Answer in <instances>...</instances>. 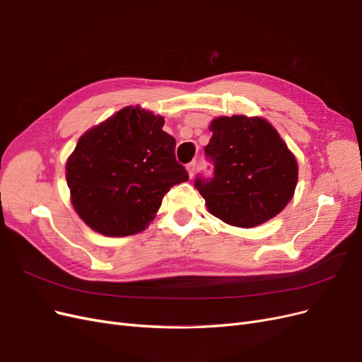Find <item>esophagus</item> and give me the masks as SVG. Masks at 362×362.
<instances>
[{"label":"esophagus","mask_w":362,"mask_h":362,"mask_svg":"<svg viewBox=\"0 0 362 362\" xmlns=\"http://www.w3.org/2000/svg\"><path fill=\"white\" fill-rule=\"evenodd\" d=\"M186 170H188L189 176L192 177V176H194V173H195V170H197V160H192V163H189L188 165H186Z\"/></svg>","instance_id":"obj_1"}]
</instances>
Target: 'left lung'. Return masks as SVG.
Instances as JSON below:
<instances>
[{
	"mask_svg": "<svg viewBox=\"0 0 362 362\" xmlns=\"http://www.w3.org/2000/svg\"><path fill=\"white\" fill-rule=\"evenodd\" d=\"M204 147L210 177L198 174L195 188L221 221L252 228L279 215L297 186L298 165L277 131L261 117H218Z\"/></svg>",
	"mask_w": 362,
	"mask_h": 362,
	"instance_id": "1",
	"label": "left lung"
}]
</instances>
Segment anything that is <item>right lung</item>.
<instances>
[{
  "instance_id": "1",
  "label": "right lung",
  "mask_w": 362,
  "mask_h": 362,
  "mask_svg": "<svg viewBox=\"0 0 362 362\" xmlns=\"http://www.w3.org/2000/svg\"><path fill=\"white\" fill-rule=\"evenodd\" d=\"M163 127L160 116L125 107L80 137L66 183L92 230L112 237L143 231L170 188L189 179Z\"/></svg>"
}]
</instances>
